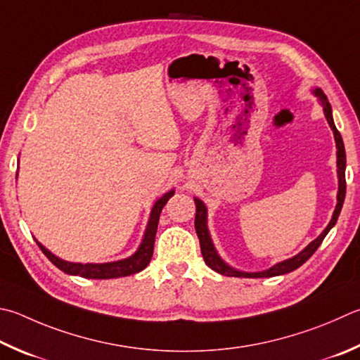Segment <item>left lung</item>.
<instances>
[{"label": "left lung", "mask_w": 360, "mask_h": 360, "mask_svg": "<svg viewBox=\"0 0 360 360\" xmlns=\"http://www.w3.org/2000/svg\"><path fill=\"white\" fill-rule=\"evenodd\" d=\"M313 94L316 96V99L319 102V105L323 107V112L326 120H328L329 126L334 132V139H335V146H337V176H338V192H337V206L335 211L332 214V219L329 221V225L324 228V231L319 234V236L311 240V243L307 245L302 252H299L297 255H294L292 258L283 259L280 263L271 266L269 269L264 271H258V272H245V271H239L234 269L228 263H225L224 259L215 248L211 234H209L207 230V207L205 202H202L200 198L195 197V206H197V214H195V230H197L198 239H200V247H201V255L205 258V263L211 267L212 271L221 274V276L226 277H245V278H263V277H276V276H283V274H288L294 269H297L299 266H302L307 259H309L313 253L316 252V248L321 245L323 239L326 238L334 225L337 224V219L340 215V211H342L343 201H345V193H346V179H345V169H346V154H345V145L342 140V135L335 127L334 117H332V107L328 101V97L323 93L321 89L316 88L313 89Z\"/></svg>", "instance_id": "1"}]
</instances>
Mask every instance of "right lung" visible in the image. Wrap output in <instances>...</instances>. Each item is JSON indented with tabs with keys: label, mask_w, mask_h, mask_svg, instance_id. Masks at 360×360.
I'll use <instances>...</instances> for the list:
<instances>
[{
	"label": "right lung",
	"mask_w": 360,
	"mask_h": 360,
	"mask_svg": "<svg viewBox=\"0 0 360 360\" xmlns=\"http://www.w3.org/2000/svg\"><path fill=\"white\" fill-rule=\"evenodd\" d=\"M174 195V191H168L163 193L162 197L154 202L151 209V215H149L148 225L145 234H143L141 244L136 248V252L130 257L117 261H110V263H70V261L61 259L56 257L55 253H51L47 247H44L39 240L36 239L37 245L41 247L45 257H47L51 263H53L58 269L63 272L69 274V276H80L84 278H117V277H127L132 276L145 269L149 264V261L153 258L154 252V240H155V233H158V225H159V217L163 206L167 205V201Z\"/></svg>",
	"instance_id": "obj_1"
}]
</instances>
